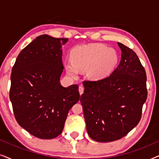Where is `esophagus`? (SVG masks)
<instances>
[{
	"instance_id": "esophagus-1",
	"label": "esophagus",
	"mask_w": 159,
	"mask_h": 159,
	"mask_svg": "<svg viewBox=\"0 0 159 159\" xmlns=\"http://www.w3.org/2000/svg\"><path fill=\"white\" fill-rule=\"evenodd\" d=\"M79 92H80V94L82 95V93H84V88L82 86H80L79 87Z\"/></svg>"
}]
</instances>
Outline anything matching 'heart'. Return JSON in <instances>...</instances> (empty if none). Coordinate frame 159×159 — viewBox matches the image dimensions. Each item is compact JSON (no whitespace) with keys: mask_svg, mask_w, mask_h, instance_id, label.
<instances>
[{"mask_svg":"<svg viewBox=\"0 0 159 159\" xmlns=\"http://www.w3.org/2000/svg\"><path fill=\"white\" fill-rule=\"evenodd\" d=\"M71 63L66 64L67 72L76 77L78 70L85 71L92 79L98 80L105 77L117 62V54L112 48L101 43L82 45L71 50Z\"/></svg>","mask_w":159,"mask_h":159,"instance_id":"1","label":"heart"}]
</instances>
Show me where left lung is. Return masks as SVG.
Masks as SVG:
<instances>
[{
    "instance_id": "8db88e82",
    "label": "left lung",
    "mask_w": 159,
    "mask_h": 159,
    "mask_svg": "<svg viewBox=\"0 0 159 159\" xmlns=\"http://www.w3.org/2000/svg\"><path fill=\"white\" fill-rule=\"evenodd\" d=\"M121 61L103 79L84 81L80 97L87 131L97 142H112L129 133L142 116L148 91L146 73L133 50L118 43Z\"/></svg>"
}]
</instances>
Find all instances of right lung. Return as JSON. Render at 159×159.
Instances as JSON below:
<instances>
[{
  "instance_id": "right-lung-1",
  "label": "right lung",
  "mask_w": 159,
  "mask_h": 159,
  "mask_svg": "<svg viewBox=\"0 0 159 159\" xmlns=\"http://www.w3.org/2000/svg\"><path fill=\"white\" fill-rule=\"evenodd\" d=\"M68 39L42 34L17 56L9 98L15 119L34 137L53 139L64 129L69 111L79 101L77 84L64 88L61 47Z\"/></svg>"
}]
</instances>
